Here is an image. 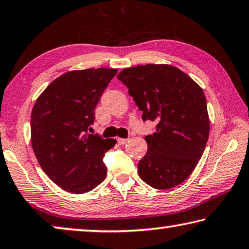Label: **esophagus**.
Listing matches in <instances>:
<instances>
[{"label": "esophagus", "instance_id": "esophagus-1", "mask_svg": "<svg viewBox=\"0 0 249 249\" xmlns=\"http://www.w3.org/2000/svg\"><path fill=\"white\" fill-rule=\"evenodd\" d=\"M128 142V139H125V138H118V143L119 144H125Z\"/></svg>", "mask_w": 249, "mask_h": 249}]
</instances>
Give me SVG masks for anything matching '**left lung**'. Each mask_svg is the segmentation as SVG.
<instances>
[{"label": "left lung", "instance_id": "1", "mask_svg": "<svg viewBox=\"0 0 249 249\" xmlns=\"http://www.w3.org/2000/svg\"><path fill=\"white\" fill-rule=\"evenodd\" d=\"M117 78L142 111L155 121L148 150L138 163L140 178L156 189H170L189 177L209 137L207 102L201 88L178 68L146 64L124 69Z\"/></svg>", "mask_w": 249, "mask_h": 249}]
</instances>
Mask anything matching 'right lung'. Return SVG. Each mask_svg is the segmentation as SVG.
<instances>
[{"mask_svg":"<svg viewBox=\"0 0 249 249\" xmlns=\"http://www.w3.org/2000/svg\"><path fill=\"white\" fill-rule=\"evenodd\" d=\"M117 69L69 71L52 81L34 103L31 143L48 177L72 194H85L105 180L103 157L116 139L89 135L94 109Z\"/></svg>","mask_w":249,"mask_h":249,"instance_id":"1","label":"right lung"}]
</instances>
